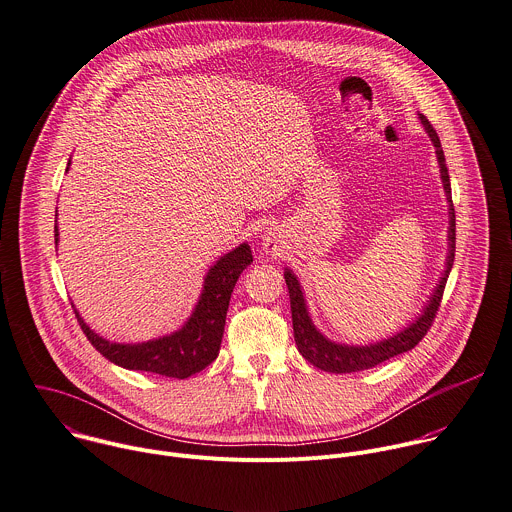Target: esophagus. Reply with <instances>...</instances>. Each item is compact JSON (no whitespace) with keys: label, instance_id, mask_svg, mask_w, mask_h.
<instances>
[{"label":"esophagus","instance_id":"1","mask_svg":"<svg viewBox=\"0 0 512 512\" xmlns=\"http://www.w3.org/2000/svg\"><path fill=\"white\" fill-rule=\"evenodd\" d=\"M263 249H265L267 253H277V251H279V241H277V237H275L273 233H267V235L263 237Z\"/></svg>","mask_w":512,"mask_h":512}]
</instances>
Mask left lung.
Returning <instances> with one entry per match:
<instances>
[{
    "instance_id": "8db88e82",
    "label": "left lung",
    "mask_w": 512,
    "mask_h": 512,
    "mask_svg": "<svg viewBox=\"0 0 512 512\" xmlns=\"http://www.w3.org/2000/svg\"><path fill=\"white\" fill-rule=\"evenodd\" d=\"M420 120L436 148V156H438V164H440V177L444 183V193H446V201H448V217H450V227H448V257H446V269L428 301V305L424 307L422 315L416 317L414 323H410L406 329H402L400 333L382 339V342L376 344H368V346H346V344H335L331 339H327L323 333L317 331V327L313 325L305 299H303V291L301 285L297 281V277L291 273V269H285V283L289 289V299H291V319H293V335H295V344L299 354L313 364L315 368L323 370V372H331V374H350V372H362V370H370L376 368L378 364L400 356L404 352H410L412 348H416L420 344V339L428 333L440 301H442V293L446 287V279L450 275L452 263H454V249H456V217H454V205H452V197H450V177H448V168H446V158L442 152V144L440 138L436 134V130L432 128V124L428 122L426 116L420 114Z\"/></svg>"
}]
</instances>
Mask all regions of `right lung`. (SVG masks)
I'll return each mask as SVG.
<instances>
[{
  "label": "right lung",
  "mask_w": 512,
  "mask_h": 512,
  "mask_svg": "<svg viewBox=\"0 0 512 512\" xmlns=\"http://www.w3.org/2000/svg\"><path fill=\"white\" fill-rule=\"evenodd\" d=\"M54 233L58 245V223L54 227ZM251 263L253 255L247 243L223 255L209 269L199 303L195 305L185 325L175 333L162 335L158 339H148V342L142 344L108 342V339L100 337L84 323L78 309H74V313L80 321L82 331L90 339V344L112 364L126 370L150 372L164 378L185 380L205 370L209 364L217 360L233 287L239 275Z\"/></svg>",
  "instance_id": "1"
}]
</instances>
